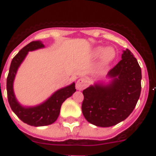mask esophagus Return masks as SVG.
<instances>
[{"label": "esophagus", "mask_w": 156, "mask_h": 156, "mask_svg": "<svg viewBox=\"0 0 156 156\" xmlns=\"http://www.w3.org/2000/svg\"><path fill=\"white\" fill-rule=\"evenodd\" d=\"M88 85V80L86 78H80L77 80L76 83V87L77 90H83L85 87Z\"/></svg>", "instance_id": "esophagus-1"}]
</instances>
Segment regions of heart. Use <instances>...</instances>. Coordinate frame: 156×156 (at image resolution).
Masks as SVG:
<instances>
[{
    "mask_svg": "<svg viewBox=\"0 0 156 156\" xmlns=\"http://www.w3.org/2000/svg\"><path fill=\"white\" fill-rule=\"evenodd\" d=\"M91 56L93 58H98L100 56V63L105 66L110 64L114 61L116 56L115 49L112 47L105 48L103 46H98L91 51Z\"/></svg>",
    "mask_w": 156,
    "mask_h": 156,
    "instance_id": "heart-1",
    "label": "heart"
}]
</instances>
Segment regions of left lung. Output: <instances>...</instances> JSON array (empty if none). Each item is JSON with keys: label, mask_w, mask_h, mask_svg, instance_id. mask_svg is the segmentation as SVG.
<instances>
[{"label": "left lung", "mask_w": 156, "mask_h": 156, "mask_svg": "<svg viewBox=\"0 0 156 156\" xmlns=\"http://www.w3.org/2000/svg\"><path fill=\"white\" fill-rule=\"evenodd\" d=\"M107 81H97L83 90V115L91 124L109 127L130 115L140 94L141 69L128 49L122 60L107 74Z\"/></svg>", "instance_id": "obj_1"}]
</instances>
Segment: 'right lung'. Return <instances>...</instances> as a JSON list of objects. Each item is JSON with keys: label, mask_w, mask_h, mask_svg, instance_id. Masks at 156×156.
I'll list each match as a JSON object with an SVG mask.
<instances>
[{"label": "right lung", "mask_w": 156, "mask_h": 156, "mask_svg": "<svg viewBox=\"0 0 156 156\" xmlns=\"http://www.w3.org/2000/svg\"><path fill=\"white\" fill-rule=\"evenodd\" d=\"M42 41H32L19 51L12 59L7 78V93L8 102L14 113L27 124L34 126H44L52 124L57 120L62 103L76 92L75 83L60 88L54 92L42 103L34 106H25L19 103L14 92V81L19 66L25 60L29 51L44 48Z\"/></svg>", "instance_id": "1"}]
</instances>
